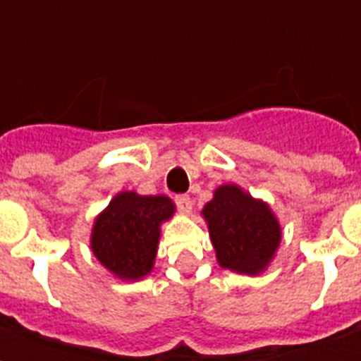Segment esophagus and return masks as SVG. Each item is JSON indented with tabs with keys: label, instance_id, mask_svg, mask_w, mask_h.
<instances>
[{
	"label": "esophagus",
	"instance_id": "34e87169",
	"mask_svg": "<svg viewBox=\"0 0 361 361\" xmlns=\"http://www.w3.org/2000/svg\"><path fill=\"white\" fill-rule=\"evenodd\" d=\"M173 201H176V207H178L181 212L191 211V199H189V195H176L173 197Z\"/></svg>",
	"mask_w": 361,
	"mask_h": 361
}]
</instances>
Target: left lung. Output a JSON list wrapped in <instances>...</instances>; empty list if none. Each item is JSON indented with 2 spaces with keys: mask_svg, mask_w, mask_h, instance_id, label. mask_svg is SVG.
<instances>
[{
  "mask_svg": "<svg viewBox=\"0 0 361 361\" xmlns=\"http://www.w3.org/2000/svg\"><path fill=\"white\" fill-rule=\"evenodd\" d=\"M203 214L220 267L245 274L265 269L280 243L279 222L265 203L235 185H222Z\"/></svg>",
  "mask_w": 361,
  "mask_h": 361,
  "instance_id": "left-lung-1",
  "label": "left lung"
}]
</instances>
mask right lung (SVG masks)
<instances>
[{
    "label": "right lung",
    "mask_w": 361,
    "mask_h": 361,
    "mask_svg": "<svg viewBox=\"0 0 361 361\" xmlns=\"http://www.w3.org/2000/svg\"><path fill=\"white\" fill-rule=\"evenodd\" d=\"M172 212L168 197L119 193L94 222L90 240L94 255L119 279L135 280L149 274L157 257L160 222L170 219Z\"/></svg>",
    "instance_id": "right-lung-1"
}]
</instances>
